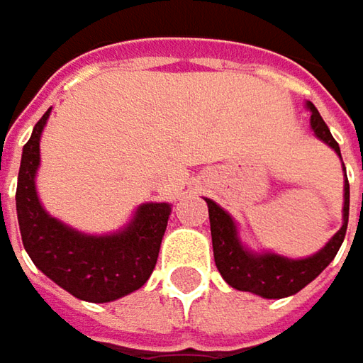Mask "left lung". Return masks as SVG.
Masks as SVG:
<instances>
[{"mask_svg":"<svg viewBox=\"0 0 363 363\" xmlns=\"http://www.w3.org/2000/svg\"><path fill=\"white\" fill-rule=\"evenodd\" d=\"M307 108L311 111V129L315 137L328 143L340 157L342 151L337 141L321 119L319 111L313 103L307 101ZM345 172V167H343ZM208 212H210V230H212V248H214V260L224 281L238 291H248L260 295L264 299H283L289 295L299 293L303 286H307L315 277L335 258L347 230V218H350V184L345 177L343 184V224L340 230L333 234L319 252L307 258H286L274 252H250L238 238L236 222L232 216L220 208L216 202L208 200Z\"/></svg>","mask_w":363,"mask_h":363,"instance_id":"1","label":"left lung"}]
</instances>
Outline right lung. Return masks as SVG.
Segmentation results:
<instances>
[{"instance_id": "right-lung-1", "label": "right lung", "mask_w": 363, "mask_h": 363, "mask_svg": "<svg viewBox=\"0 0 363 363\" xmlns=\"http://www.w3.org/2000/svg\"><path fill=\"white\" fill-rule=\"evenodd\" d=\"M50 111L35 123L21 151L16 210L23 248L40 271L77 299L89 303L121 299L141 289L151 277L172 206L141 203L125 228L103 236L78 232L50 216L35 191L40 137Z\"/></svg>"}]
</instances>
